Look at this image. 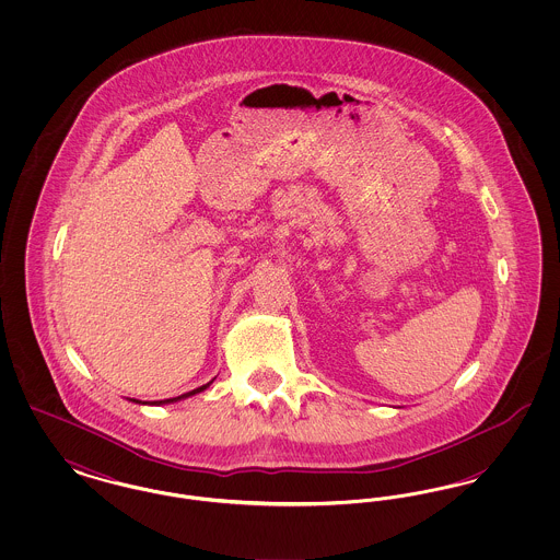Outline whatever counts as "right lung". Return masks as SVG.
<instances>
[{"label": "right lung", "mask_w": 560, "mask_h": 560, "mask_svg": "<svg viewBox=\"0 0 560 560\" xmlns=\"http://www.w3.org/2000/svg\"><path fill=\"white\" fill-rule=\"evenodd\" d=\"M212 382H208V384H203V386H199V388H195V390H190V393H185V395H180V397H174V399L153 400V402H147V400L142 402V400L138 399L130 400H132V402H142V405H170V402H176V400L188 399V397H192V395H197V393H203L206 388H210Z\"/></svg>", "instance_id": "1"}]
</instances>
